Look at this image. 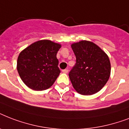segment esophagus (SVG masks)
Masks as SVG:
<instances>
[{"label":"esophagus","mask_w":129,"mask_h":129,"mask_svg":"<svg viewBox=\"0 0 129 129\" xmlns=\"http://www.w3.org/2000/svg\"><path fill=\"white\" fill-rule=\"evenodd\" d=\"M62 72L64 73V74H67V73L68 72V69H65V70H63Z\"/></svg>","instance_id":"34e87169"}]
</instances>
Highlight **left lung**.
Listing matches in <instances>:
<instances>
[{
  "instance_id": "8db88e82",
  "label": "left lung",
  "mask_w": 129,
  "mask_h": 129,
  "mask_svg": "<svg viewBox=\"0 0 129 129\" xmlns=\"http://www.w3.org/2000/svg\"><path fill=\"white\" fill-rule=\"evenodd\" d=\"M76 63L69 73L75 90L82 95H92L100 91L110 75V59L93 42L81 41L71 45Z\"/></svg>"
}]
</instances>
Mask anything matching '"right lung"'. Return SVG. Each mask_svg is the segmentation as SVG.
I'll list each match as a JSON object with an SVG mask.
<instances>
[{
    "mask_svg": "<svg viewBox=\"0 0 129 129\" xmlns=\"http://www.w3.org/2000/svg\"><path fill=\"white\" fill-rule=\"evenodd\" d=\"M61 45L40 40L23 49L17 59V71L29 88L41 91L50 88L59 75L57 53Z\"/></svg>",
    "mask_w": 129,
    "mask_h": 129,
    "instance_id": "right-lung-1",
    "label": "right lung"
}]
</instances>
